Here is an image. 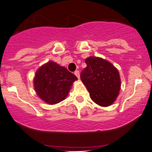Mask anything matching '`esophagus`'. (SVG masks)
<instances>
[{
    "label": "esophagus",
    "instance_id": "1",
    "mask_svg": "<svg viewBox=\"0 0 152 152\" xmlns=\"http://www.w3.org/2000/svg\"><path fill=\"white\" fill-rule=\"evenodd\" d=\"M75 75L77 76V77L78 79L80 78V72L78 71V70H76L75 72Z\"/></svg>",
    "mask_w": 152,
    "mask_h": 152
}]
</instances>
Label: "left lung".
Wrapping results in <instances>:
<instances>
[{"label": "left lung", "instance_id": "obj_1", "mask_svg": "<svg viewBox=\"0 0 152 152\" xmlns=\"http://www.w3.org/2000/svg\"><path fill=\"white\" fill-rule=\"evenodd\" d=\"M80 77L89 92L90 98L102 107L114 103L121 89V79L116 67L100 57L89 56Z\"/></svg>", "mask_w": 152, "mask_h": 152}]
</instances>
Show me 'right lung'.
<instances>
[{"instance_id": "1", "label": "right lung", "mask_w": 152, "mask_h": 152, "mask_svg": "<svg viewBox=\"0 0 152 152\" xmlns=\"http://www.w3.org/2000/svg\"><path fill=\"white\" fill-rule=\"evenodd\" d=\"M77 77L64 66L50 61L37 69L33 78L36 94L49 105L65 100Z\"/></svg>"}]
</instances>
